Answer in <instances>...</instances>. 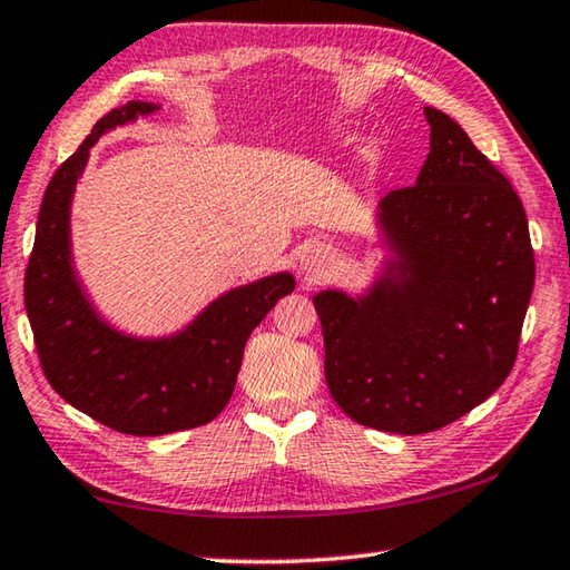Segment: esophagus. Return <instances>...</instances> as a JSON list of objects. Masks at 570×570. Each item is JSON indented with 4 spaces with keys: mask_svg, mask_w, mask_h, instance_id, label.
<instances>
[{
    "mask_svg": "<svg viewBox=\"0 0 570 570\" xmlns=\"http://www.w3.org/2000/svg\"><path fill=\"white\" fill-rule=\"evenodd\" d=\"M302 268L306 276L320 278L322 274H326V268H330V254H326L324 248L306 250V256L302 258Z\"/></svg>",
    "mask_w": 570,
    "mask_h": 570,
    "instance_id": "34e87169",
    "label": "esophagus"
}]
</instances>
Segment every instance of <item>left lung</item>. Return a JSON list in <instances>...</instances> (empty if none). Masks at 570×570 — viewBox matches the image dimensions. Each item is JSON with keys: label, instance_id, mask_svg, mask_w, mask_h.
<instances>
[{"label": "left lung", "instance_id": "left-lung-1", "mask_svg": "<svg viewBox=\"0 0 570 570\" xmlns=\"http://www.w3.org/2000/svg\"><path fill=\"white\" fill-rule=\"evenodd\" d=\"M410 188L377 204L387 250L362 294L314 296L324 377L364 428L422 435L485 402L513 370L535 282L525 208L508 178L435 108Z\"/></svg>", "mask_w": 570, "mask_h": 570}]
</instances>
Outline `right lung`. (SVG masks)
Here are the masks:
<instances>
[{
	"label": "right lung",
	"instance_id": "right-lung-1",
	"mask_svg": "<svg viewBox=\"0 0 570 570\" xmlns=\"http://www.w3.org/2000/svg\"><path fill=\"white\" fill-rule=\"evenodd\" d=\"M158 110L160 105L142 100L110 110L57 168L45 190L24 276V308L47 382L75 410L138 438L214 420L234 394L250 332L296 286L288 272L256 278L220 294L166 336H135L102 320L75 268V186L105 132Z\"/></svg>",
	"mask_w": 570,
	"mask_h": 570
}]
</instances>
